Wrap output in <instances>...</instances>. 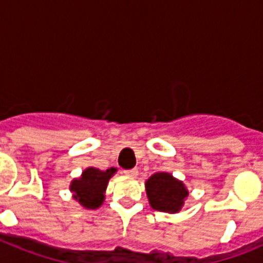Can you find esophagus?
Masks as SVG:
<instances>
[{"label":"esophagus","instance_id":"esophagus-1","mask_svg":"<svg viewBox=\"0 0 263 263\" xmlns=\"http://www.w3.org/2000/svg\"><path fill=\"white\" fill-rule=\"evenodd\" d=\"M124 174H125V175H127V176H137V175H138V170H137V168L125 170Z\"/></svg>","mask_w":263,"mask_h":263}]
</instances>
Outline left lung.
Segmentation results:
<instances>
[{"label":"left lung","mask_w":263,"mask_h":263,"mask_svg":"<svg viewBox=\"0 0 263 263\" xmlns=\"http://www.w3.org/2000/svg\"><path fill=\"white\" fill-rule=\"evenodd\" d=\"M146 194L154 210L171 213L178 212L188 196L184 184L167 173L150 176L146 182Z\"/></svg>","instance_id":"8db88e82"}]
</instances>
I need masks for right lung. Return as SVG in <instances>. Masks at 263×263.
Instances as JSON below:
<instances>
[{
	"mask_svg": "<svg viewBox=\"0 0 263 263\" xmlns=\"http://www.w3.org/2000/svg\"><path fill=\"white\" fill-rule=\"evenodd\" d=\"M115 173L116 168L100 171L99 168L89 167L83 173L80 179H75L71 183L73 197L88 210L99 208L104 201V191L106 184Z\"/></svg>",
	"mask_w": 263,
	"mask_h": 263,
	"instance_id": "add662e5",
	"label": "right lung"
}]
</instances>
